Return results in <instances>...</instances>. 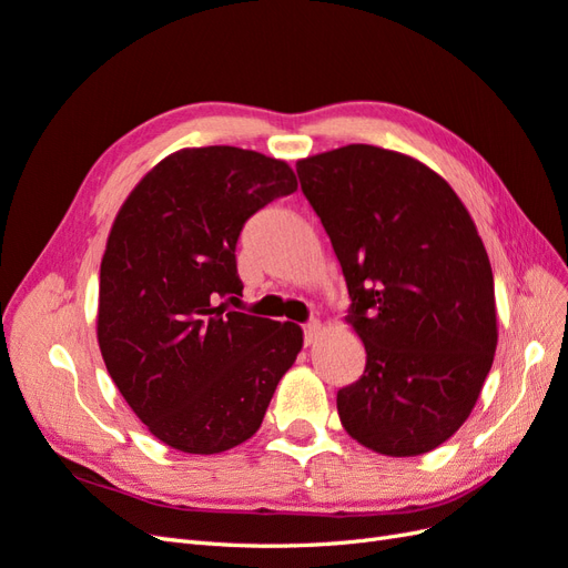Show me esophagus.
<instances>
[{"label":"esophagus","mask_w":568,"mask_h":568,"mask_svg":"<svg viewBox=\"0 0 568 568\" xmlns=\"http://www.w3.org/2000/svg\"><path fill=\"white\" fill-rule=\"evenodd\" d=\"M303 332H305V346H311V343L320 336L322 324H320L317 320H311V322H307V324L303 326Z\"/></svg>","instance_id":"esophagus-1"}]
</instances>
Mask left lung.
Wrapping results in <instances>:
<instances>
[{
    "mask_svg": "<svg viewBox=\"0 0 568 568\" xmlns=\"http://www.w3.org/2000/svg\"><path fill=\"white\" fill-rule=\"evenodd\" d=\"M296 170L367 353L365 374L336 395L341 424L379 455L432 453L471 415L497 348L493 270L467 205L436 170L372 144Z\"/></svg>",
    "mask_w": 568,
    "mask_h": 568,
    "instance_id": "obj_1",
    "label": "left lung"
}]
</instances>
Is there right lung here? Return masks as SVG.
Masks as SVG:
<instances>
[{
  "label": "right lung",
  "instance_id": "right-lung-1",
  "mask_svg": "<svg viewBox=\"0 0 568 568\" xmlns=\"http://www.w3.org/2000/svg\"><path fill=\"white\" fill-rule=\"evenodd\" d=\"M298 189L286 161L239 146L170 153L120 205L99 272L97 338L120 395L168 448L217 455L263 424L303 329L230 311L236 239Z\"/></svg>",
  "mask_w": 568,
  "mask_h": 568
}]
</instances>
